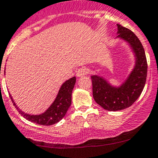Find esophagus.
Wrapping results in <instances>:
<instances>
[{
  "label": "esophagus",
  "mask_w": 158,
  "mask_h": 158,
  "mask_svg": "<svg viewBox=\"0 0 158 158\" xmlns=\"http://www.w3.org/2000/svg\"><path fill=\"white\" fill-rule=\"evenodd\" d=\"M88 73V69L85 68V67H81V68H79L77 71V77H82L85 75L87 74Z\"/></svg>",
  "instance_id": "1"
}]
</instances>
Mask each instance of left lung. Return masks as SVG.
Returning <instances> with one entry per match:
<instances>
[{"instance_id": "obj_1", "label": "left lung", "mask_w": 158, "mask_h": 158, "mask_svg": "<svg viewBox=\"0 0 158 158\" xmlns=\"http://www.w3.org/2000/svg\"><path fill=\"white\" fill-rule=\"evenodd\" d=\"M116 39L123 40L131 49L135 59L133 68L120 85H112L100 75H91L93 97L97 104L108 111H119L131 106L145 86L148 63L145 51L136 35L117 24Z\"/></svg>"}]
</instances>
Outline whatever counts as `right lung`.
Here are the masks:
<instances>
[{"label":"right lung","instance_id":"1","mask_svg":"<svg viewBox=\"0 0 158 158\" xmlns=\"http://www.w3.org/2000/svg\"><path fill=\"white\" fill-rule=\"evenodd\" d=\"M4 74H5V70H4ZM75 83H76L75 77H73L69 80L66 81L60 88L57 95L56 97L55 100L53 101V102L44 112L38 114V115H32V114L24 112L23 111L19 109L11 95L10 94L9 95L12 101L13 105L15 106L19 113L24 118L39 125L51 126L55 123H57L65 116L67 110L71 105L72 91H73Z\"/></svg>","mask_w":158,"mask_h":158}]
</instances>
